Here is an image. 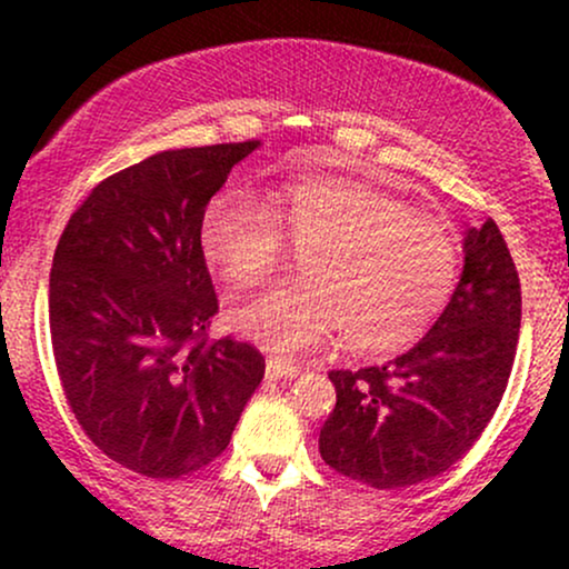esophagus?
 <instances>
[{
    "mask_svg": "<svg viewBox=\"0 0 569 569\" xmlns=\"http://www.w3.org/2000/svg\"><path fill=\"white\" fill-rule=\"evenodd\" d=\"M297 375L299 367L283 361V358H270V361H267V377H270V380H293Z\"/></svg>",
    "mask_w": 569,
    "mask_h": 569,
    "instance_id": "34e87169",
    "label": "esophagus"
}]
</instances>
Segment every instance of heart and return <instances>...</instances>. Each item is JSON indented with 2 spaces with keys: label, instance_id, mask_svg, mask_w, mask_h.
<instances>
[{
  "label": "heart",
  "instance_id": "heart-1",
  "mask_svg": "<svg viewBox=\"0 0 569 569\" xmlns=\"http://www.w3.org/2000/svg\"><path fill=\"white\" fill-rule=\"evenodd\" d=\"M200 251L232 286L262 283L289 246L302 283L272 286L232 305L234 335L297 356L345 331L352 350L409 345L447 305L457 280V238L393 194L342 179H297L262 200L221 192L200 219Z\"/></svg>",
  "mask_w": 569,
  "mask_h": 569
}]
</instances>
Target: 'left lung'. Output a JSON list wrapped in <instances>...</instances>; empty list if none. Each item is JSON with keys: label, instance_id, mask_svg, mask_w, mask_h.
<instances>
[{"label": "left lung", "instance_id": "left-lung-1", "mask_svg": "<svg viewBox=\"0 0 569 569\" xmlns=\"http://www.w3.org/2000/svg\"><path fill=\"white\" fill-rule=\"evenodd\" d=\"M460 283L415 348L367 369L329 371L337 407L323 422L326 466L375 489L433 479L492 420L521 326L519 272L492 219L466 232Z\"/></svg>", "mask_w": 569, "mask_h": 569}]
</instances>
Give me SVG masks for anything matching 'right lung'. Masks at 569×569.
Listing matches in <instances>:
<instances>
[{
    "mask_svg": "<svg viewBox=\"0 0 569 569\" xmlns=\"http://www.w3.org/2000/svg\"><path fill=\"white\" fill-rule=\"evenodd\" d=\"M259 141L168 149L109 176L71 213L50 270V339L77 422L114 462L179 479L217 460L264 358L208 339L219 299L200 219Z\"/></svg>",
    "mask_w": 569,
    "mask_h": 569,
    "instance_id": "obj_1",
    "label": "right lung"
}]
</instances>
